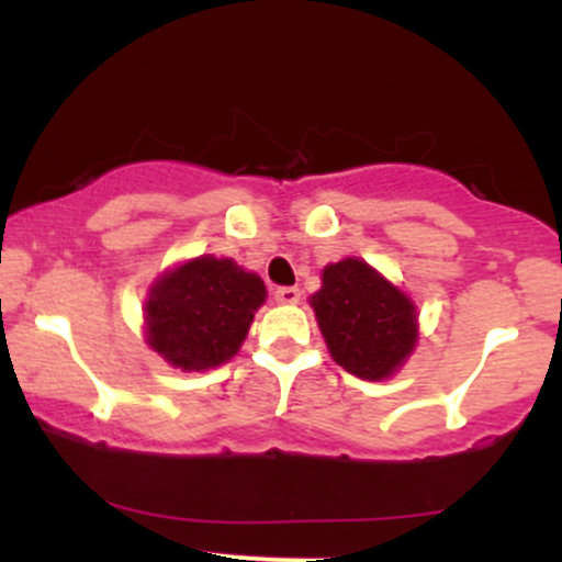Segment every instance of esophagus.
<instances>
[{
    "mask_svg": "<svg viewBox=\"0 0 562 562\" xmlns=\"http://www.w3.org/2000/svg\"><path fill=\"white\" fill-rule=\"evenodd\" d=\"M277 303H285V306H293V303L301 301V290L299 288H277L274 290Z\"/></svg>",
    "mask_w": 562,
    "mask_h": 562,
    "instance_id": "obj_1",
    "label": "esophagus"
}]
</instances>
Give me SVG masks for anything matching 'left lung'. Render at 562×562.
Segmentation results:
<instances>
[{"label": "left lung", "mask_w": 562, "mask_h": 562, "mask_svg": "<svg viewBox=\"0 0 562 562\" xmlns=\"http://www.w3.org/2000/svg\"><path fill=\"white\" fill-rule=\"evenodd\" d=\"M312 308L330 357L362 380H389L417 346V306L362 259L322 269Z\"/></svg>", "instance_id": "8db88e82"}]
</instances>
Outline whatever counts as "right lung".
<instances>
[{
    "instance_id": "1",
    "label": "right lung",
    "mask_w": 562,
    "mask_h": 562,
    "mask_svg": "<svg viewBox=\"0 0 562 562\" xmlns=\"http://www.w3.org/2000/svg\"><path fill=\"white\" fill-rule=\"evenodd\" d=\"M267 285L232 259L203 254L158 274L145 301V344L182 372L214 370L240 351Z\"/></svg>"
}]
</instances>
